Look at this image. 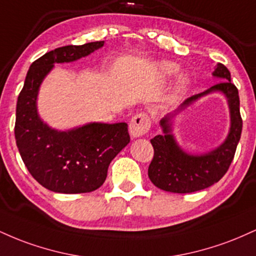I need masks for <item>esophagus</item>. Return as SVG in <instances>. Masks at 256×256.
Wrapping results in <instances>:
<instances>
[{"instance_id":"obj_1","label":"esophagus","mask_w":256,"mask_h":256,"mask_svg":"<svg viewBox=\"0 0 256 256\" xmlns=\"http://www.w3.org/2000/svg\"><path fill=\"white\" fill-rule=\"evenodd\" d=\"M128 128H130V134L134 138L144 136L150 128V118L144 113L137 114V116H132Z\"/></svg>"}]
</instances>
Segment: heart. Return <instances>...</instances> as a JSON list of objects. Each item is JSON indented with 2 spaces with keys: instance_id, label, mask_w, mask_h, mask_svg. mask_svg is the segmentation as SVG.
Returning a JSON list of instances; mask_svg holds the SVG:
<instances>
[{
  "instance_id": "1",
  "label": "heart",
  "mask_w": 256,
  "mask_h": 256,
  "mask_svg": "<svg viewBox=\"0 0 256 256\" xmlns=\"http://www.w3.org/2000/svg\"><path fill=\"white\" fill-rule=\"evenodd\" d=\"M158 72H160L161 77L164 78H171L173 76L177 74V72L179 71L177 64L170 62V61H162V62H160L158 64ZM188 85H189V79L184 77V76L179 77L177 83H176L174 86H173V90H172L173 98H179V96L186 90Z\"/></svg>"
}]
</instances>
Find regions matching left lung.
<instances>
[{
  "label": "left lung",
  "mask_w": 256,
  "mask_h": 256,
  "mask_svg": "<svg viewBox=\"0 0 256 256\" xmlns=\"http://www.w3.org/2000/svg\"><path fill=\"white\" fill-rule=\"evenodd\" d=\"M212 74L222 79V82L204 92L186 98L173 113L167 114L160 120L164 134L150 140L154 158L149 165L148 176L158 189L177 194L204 190L224 177L234 160L243 124L240 113L238 90L231 83L230 71L222 64H216ZM212 92H222L228 100L232 122L228 137L213 151L204 154H189L178 146L172 134V118L202 96Z\"/></svg>",
  "instance_id": "left-lung-1"
}]
</instances>
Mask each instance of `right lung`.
<instances>
[{"label":"right lung","mask_w":256,"mask_h":256,"mask_svg":"<svg viewBox=\"0 0 256 256\" xmlns=\"http://www.w3.org/2000/svg\"><path fill=\"white\" fill-rule=\"evenodd\" d=\"M104 40L56 48L28 68L16 102L14 134L20 156L46 189L61 194L90 192L107 178L110 161L130 142L128 124L89 122L58 131L40 119L37 96L55 64L72 62L102 48Z\"/></svg>","instance_id":"right-lung-1"}]
</instances>
